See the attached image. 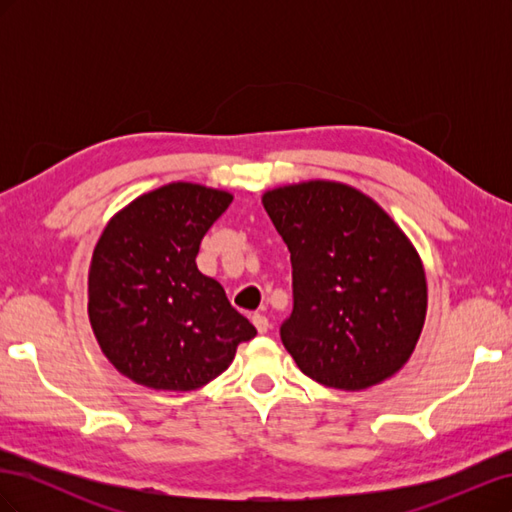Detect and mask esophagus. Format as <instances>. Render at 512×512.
<instances>
[{
    "mask_svg": "<svg viewBox=\"0 0 512 512\" xmlns=\"http://www.w3.org/2000/svg\"><path fill=\"white\" fill-rule=\"evenodd\" d=\"M252 322H254V327L258 329V333H267V331H269V318H267V316L254 314V316H252Z\"/></svg>",
    "mask_w": 512,
    "mask_h": 512,
    "instance_id": "34e87169",
    "label": "esophagus"
}]
</instances>
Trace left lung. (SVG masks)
Here are the masks:
<instances>
[{
    "label": "left lung",
    "instance_id": "8db88e82",
    "mask_svg": "<svg viewBox=\"0 0 512 512\" xmlns=\"http://www.w3.org/2000/svg\"><path fill=\"white\" fill-rule=\"evenodd\" d=\"M292 262L282 344L305 376L363 391L408 363L427 314L421 256L374 198L339 181L262 194Z\"/></svg>",
    "mask_w": 512,
    "mask_h": 512
}]
</instances>
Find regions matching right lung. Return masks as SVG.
Wrapping results in <instances>:
<instances>
[{"label": "right lung", "mask_w": 512, "mask_h": 512, "mask_svg": "<svg viewBox=\"0 0 512 512\" xmlns=\"http://www.w3.org/2000/svg\"><path fill=\"white\" fill-rule=\"evenodd\" d=\"M232 194L175 181L134 198L94 247L87 314L121 376L156 391H196L256 335L220 282L198 271L200 241Z\"/></svg>", "instance_id": "add662e5"}]
</instances>
